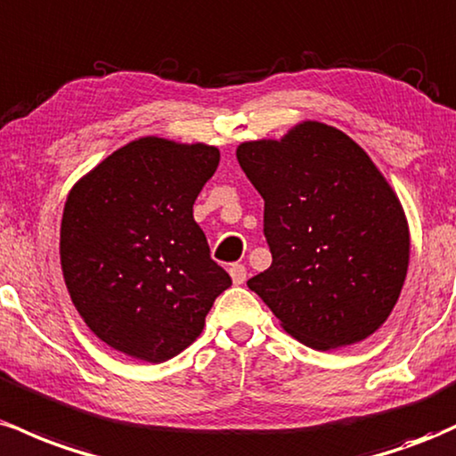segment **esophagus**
<instances>
[{
    "label": "esophagus",
    "mask_w": 456,
    "mask_h": 456,
    "mask_svg": "<svg viewBox=\"0 0 456 456\" xmlns=\"http://www.w3.org/2000/svg\"><path fill=\"white\" fill-rule=\"evenodd\" d=\"M230 278H232V282L234 284H243L245 282V280H248V269H245L243 267V265H230Z\"/></svg>",
    "instance_id": "esophagus-1"
}]
</instances>
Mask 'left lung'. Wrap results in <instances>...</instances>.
I'll return each instance as SVG.
<instances>
[{
	"mask_svg": "<svg viewBox=\"0 0 456 456\" xmlns=\"http://www.w3.org/2000/svg\"><path fill=\"white\" fill-rule=\"evenodd\" d=\"M237 159L265 200L273 258L249 289L316 351L375 334L405 284L409 228L364 148L305 120L282 140L243 142Z\"/></svg>",
	"mask_w": 456,
	"mask_h": 456,
	"instance_id": "left-lung-1",
	"label": "left lung"
}]
</instances>
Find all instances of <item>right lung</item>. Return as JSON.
Listing matches in <instances>:
<instances>
[{
    "mask_svg": "<svg viewBox=\"0 0 456 456\" xmlns=\"http://www.w3.org/2000/svg\"><path fill=\"white\" fill-rule=\"evenodd\" d=\"M219 151L140 137L70 189L60 228L66 289L86 325L135 360H170L232 284L211 258L193 202Z\"/></svg>",
    "mask_w": 456,
    "mask_h": 456,
    "instance_id": "1",
    "label": "right lung"
}]
</instances>
